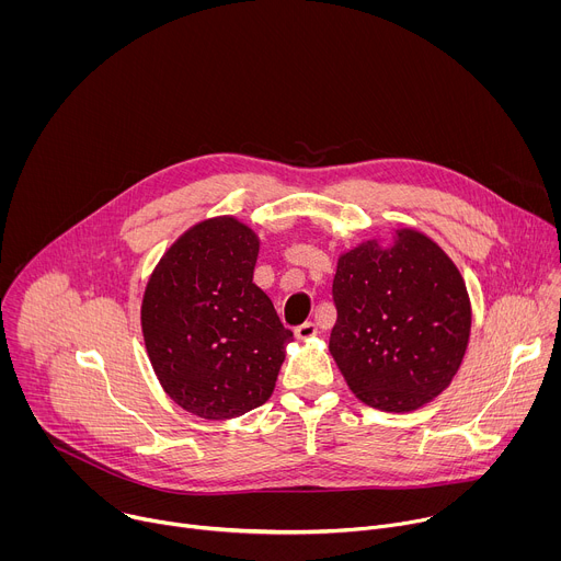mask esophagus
<instances>
[{
    "mask_svg": "<svg viewBox=\"0 0 561 561\" xmlns=\"http://www.w3.org/2000/svg\"><path fill=\"white\" fill-rule=\"evenodd\" d=\"M314 335H317V327H314L312 322H306V324H301V327L295 329V337H297V340H310V337H314Z\"/></svg>",
    "mask_w": 561,
    "mask_h": 561,
    "instance_id": "34e87169",
    "label": "esophagus"
}]
</instances>
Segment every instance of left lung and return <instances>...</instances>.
Here are the masks:
<instances>
[{"instance_id":"left-lung-1","label":"left lung","mask_w":561,"mask_h":561,"mask_svg":"<svg viewBox=\"0 0 561 561\" xmlns=\"http://www.w3.org/2000/svg\"><path fill=\"white\" fill-rule=\"evenodd\" d=\"M331 355L370 409L411 413L448 388L470 337V299L453 260L420 230L344 253L333 279Z\"/></svg>"}]
</instances>
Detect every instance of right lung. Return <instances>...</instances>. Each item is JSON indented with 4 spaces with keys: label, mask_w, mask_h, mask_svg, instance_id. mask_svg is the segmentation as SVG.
Masks as SVG:
<instances>
[{
    "label": "right lung",
    "mask_w": 561,
    "mask_h": 561,
    "mask_svg": "<svg viewBox=\"0 0 561 561\" xmlns=\"http://www.w3.org/2000/svg\"><path fill=\"white\" fill-rule=\"evenodd\" d=\"M260 237L234 217L188 228L154 266L141 299L152 370L184 411L230 420L273 394L293 333L253 284Z\"/></svg>",
    "instance_id": "right-lung-1"
}]
</instances>
